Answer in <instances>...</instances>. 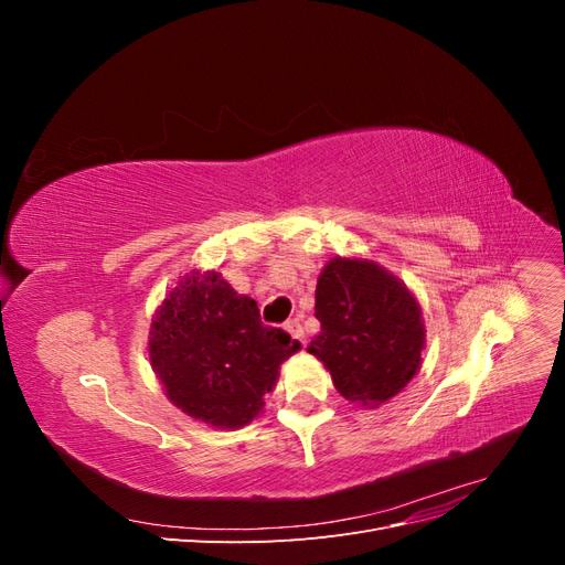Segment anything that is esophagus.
Here are the masks:
<instances>
[{
  "label": "esophagus",
  "mask_w": 565,
  "mask_h": 565,
  "mask_svg": "<svg viewBox=\"0 0 565 565\" xmlns=\"http://www.w3.org/2000/svg\"><path fill=\"white\" fill-rule=\"evenodd\" d=\"M285 330L292 334V339H297V341H301L303 344V328H301V322L297 320V318H292V320H287L285 322Z\"/></svg>",
  "instance_id": "1"
}]
</instances>
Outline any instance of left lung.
Listing matches in <instances>:
<instances>
[{"label": "left lung", "mask_w": 565, "mask_h": 565, "mask_svg": "<svg viewBox=\"0 0 565 565\" xmlns=\"http://www.w3.org/2000/svg\"><path fill=\"white\" fill-rule=\"evenodd\" d=\"M320 334L309 353L328 367L349 403L382 405L401 393L422 365L424 318L417 297L384 266L361 256H334L316 285Z\"/></svg>", "instance_id": "left-lung-1"}]
</instances>
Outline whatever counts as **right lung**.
<instances>
[{"label":"right lung","instance_id":"obj_1","mask_svg":"<svg viewBox=\"0 0 565 565\" xmlns=\"http://www.w3.org/2000/svg\"><path fill=\"white\" fill-rule=\"evenodd\" d=\"M297 351L299 341L264 324L256 301L237 295L218 270H188L148 332L150 367L169 403L214 429H241L259 417L280 365Z\"/></svg>","mask_w":565,"mask_h":565}]
</instances>
